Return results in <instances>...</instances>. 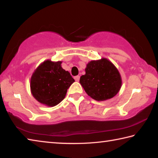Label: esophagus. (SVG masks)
<instances>
[{
	"instance_id": "34e87169",
	"label": "esophagus",
	"mask_w": 158,
	"mask_h": 158,
	"mask_svg": "<svg viewBox=\"0 0 158 158\" xmlns=\"http://www.w3.org/2000/svg\"><path fill=\"white\" fill-rule=\"evenodd\" d=\"M74 79H75V81H79V79H80V77L78 75V76H75L74 77Z\"/></svg>"
}]
</instances>
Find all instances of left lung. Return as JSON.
Masks as SVG:
<instances>
[{"mask_svg": "<svg viewBox=\"0 0 158 158\" xmlns=\"http://www.w3.org/2000/svg\"><path fill=\"white\" fill-rule=\"evenodd\" d=\"M80 77V84L90 97L98 101L112 98L121 87V77L113 64L106 58L92 60Z\"/></svg>", "mask_w": 158, "mask_h": 158, "instance_id": "obj_1", "label": "left lung"}]
</instances>
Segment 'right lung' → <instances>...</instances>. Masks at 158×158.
I'll use <instances>...</instances> for the list:
<instances>
[{
  "label": "right lung",
  "mask_w": 158,
  "mask_h": 158,
  "mask_svg": "<svg viewBox=\"0 0 158 158\" xmlns=\"http://www.w3.org/2000/svg\"><path fill=\"white\" fill-rule=\"evenodd\" d=\"M61 63L46 60L33 73L31 93L39 102L49 106L57 105L65 98L69 87L74 81L69 72L61 68Z\"/></svg>",
  "instance_id": "right-lung-1"
}]
</instances>
